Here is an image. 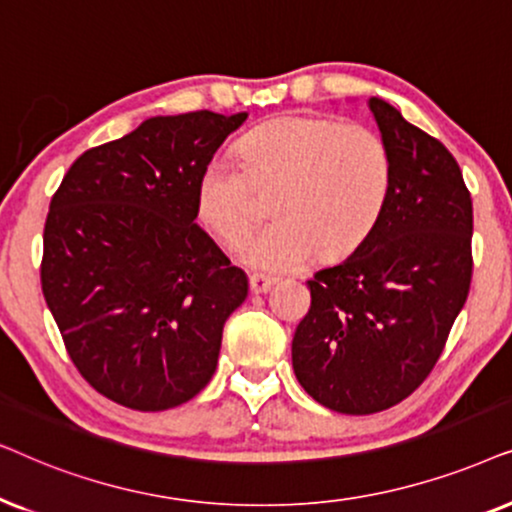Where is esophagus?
<instances>
[{"mask_svg": "<svg viewBox=\"0 0 512 512\" xmlns=\"http://www.w3.org/2000/svg\"><path fill=\"white\" fill-rule=\"evenodd\" d=\"M276 278L271 276H264V274H250V290L255 292V295H262V292H269L274 288Z\"/></svg>", "mask_w": 512, "mask_h": 512, "instance_id": "esophagus-1", "label": "esophagus"}]
</instances>
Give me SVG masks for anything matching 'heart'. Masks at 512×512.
Wrapping results in <instances>:
<instances>
[{"mask_svg":"<svg viewBox=\"0 0 512 512\" xmlns=\"http://www.w3.org/2000/svg\"><path fill=\"white\" fill-rule=\"evenodd\" d=\"M243 170L213 156L196 180V213L224 245H241L271 196L274 224L243 245L241 260L295 271L313 257H342L372 234L391 192V156L372 128L337 117H283L241 140Z\"/></svg>","mask_w":512,"mask_h":512,"instance_id":"1","label":"heart"}]
</instances>
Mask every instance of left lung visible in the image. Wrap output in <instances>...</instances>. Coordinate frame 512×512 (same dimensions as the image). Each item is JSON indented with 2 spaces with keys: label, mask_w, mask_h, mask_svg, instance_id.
<instances>
[{
  "label": "left lung",
  "mask_w": 512,
  "mask_h": 512,
  "mask_svg": "<svg viewBox=\"0 0 512 512\" xmlns=\"http://www.w3.org/2000/svg\"><path fill=\"white\" fill-rule=\"evenodd\" d=\"M391 156V192L370 236L309 283L292 337L297 381L316 403L374 414L419 388L445 349L473 276V201L440 140L370 98Z\"/></svg>",
  "instance_id": "left-lung-1"
}]
</instances>
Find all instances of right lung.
<instances>
[{"label":"right lung","instance_id":"obj_1","mask_svg":"<svg viewBox=\"0 0 512 512\" xmlns=\"http://www.w3.org/2000/svg\"><path fill=\"white\" fill-rule=\"evenodd\" d=\"M245 119L152 117L81 154L53 194L44 299L81 377L114 403L170 410L213 379L248 276L196 224V180Z\"/></svg>","mask_w":512,"mask_h":512}]
</instances>
